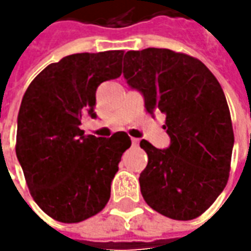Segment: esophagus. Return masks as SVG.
Segmentation results:
<instances>
[{
  "mask_svg": "<svg viewBox=\"0 0 251 251\" xmlns=\"http://www.w3.org/2000/svg\"><path fill=\"white\" fill-rule=\"evenodd\" d=\"M131 142H132V145H138V144H140V140H138V138H131Z\"/></svg>",
  "mask_w": 251,
  "mask_h": 251,
  "instance_id": "esophagus-1",
  "label": "esophagus"
}]
</instances>
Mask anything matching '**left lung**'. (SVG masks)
I'll return each mask as SVG.
<instances>
[{
    "label": "left lung",
    "mask_w": 251,
    "mask_h": 251,
    "mask_svg": "<svg viewBox=\"0 0 251 251\" xmlns=\"http://www.w3.org/2000/svg\"><path fill=\"white\" fill-rule=\"evenodd\" d=\"M124 78L142 92L150 114H166L168 150L147 140L148 165L141 194L152 209L176 221L204 214L225 188L230 172L233 128L225 93L198 58L169 49L124 55Z\"/></svg>",
    "instance_id": "8db88e82"
}]
</instances>
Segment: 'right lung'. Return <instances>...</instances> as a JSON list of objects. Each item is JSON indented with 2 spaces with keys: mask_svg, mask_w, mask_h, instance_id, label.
Instances as JSON below:
<instances>
[{
  "mask_svg": "<svg viewBox=\"0 0 251 251\" xmlns=\"http://www.w3.org/2000/svg\"><path fill=\"white\" fill-rule=\"evenodd\" d=\"M124 51L78 53L47 65L25 92L18 114L16 156L30 196L58 222L99 214L110 198L127 132L83 135V116L95 117L96 89L121 75Z\"/></svg>",
  "mask_w": 251,
  "mask_h": 251,
  "instance_id": "right-lung-1",
  "label": "right lung"
}]
</instances>
